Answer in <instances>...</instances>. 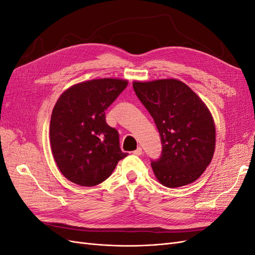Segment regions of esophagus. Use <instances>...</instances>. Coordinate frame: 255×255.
<instances>
[{"label":"esophagus","mask_w":255,"mask_h":255,"mask_svg":"<svg viewBox=\"0 0 255 255\" xmlns=\"http://www.w3.org/2000/svg\"><path fill=\"white\" fill-rule=\"evenodd\" d=\"M133 154H135V155H141V154H142L141 146H138V148L135 151H133Z\"/></svg>","instance_id":"esophagus-1"}]
</instances>
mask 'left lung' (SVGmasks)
<instances>
[{
    "mask_svg": "<svg viewBox=\"0 0 255 255\" xmlns=\"http://www.w3.org/2000/svg\"><path fill=\"white\" fill-rule=\"evenodd\" d=\"M135 94L155 122L161 153L151 159L154 174L175 188L199 179L215 151V125L206 105L183 82L174 79L134 82Z\"/></svg>",
    "mask_w": 255,
    "mask_h": 255,
    "instance_id": "1",
    "label": "left lung"
}]
</instances>
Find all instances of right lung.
Masks as SVG:
<instances>
[{
  "label": "right lung",
  "mask_w": 255,
  "mask_h": 255,
  "mask_svg": "<svg viewBox=\"0 0 255 255\" xmlns=\"http://www.w3.org/2000/svg\"><path fill=\"white\" fill-rule=\"evenodd\" d=\"M127 86L118 79L92 80L74 85L57 100L50 123L51 149L69 181L95 186L128 156L120 149L118 130L105 120V111Z\"/></svg>",
  "instance_id": "1"
}]
</instances>
